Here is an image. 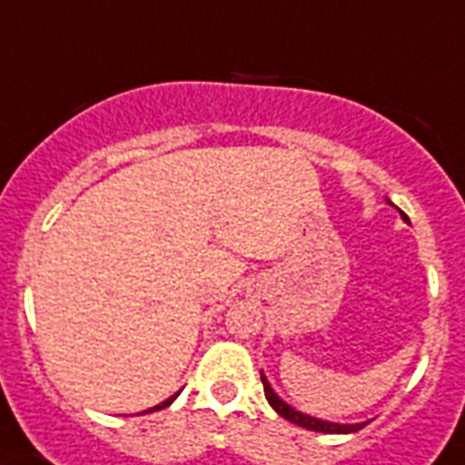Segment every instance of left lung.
<instances>
[{"mask_svg": "<svg viewBox=\"0 0 465 465\" xmlns=\"http://www.w3.org/2000/svg\"><path fill=\"white\" fill-rule=\"evenodd\" d=\"M389 204H393L391 200H386ZM401 212V210H398ZM401 217H403V222H408L411 224V219H408V214L405 212H401ZM261 381H262V389H265V398H268V403L272 405V411L277 412V415H282L284 420H290V422H294V425L299 427H306V430H311V432H323V434H352V432H360L361 427L367 425V422H354V425H340V422H331V420H321V418H313V415H306V412L297 411V408H292L287 401H282V398L277 396L275 389L270 386L268 376L262 374L261 371Z\"/></svg>", "mask_w": 465, "mask_h": 465, "instance_id": "1", "label": "left lung"}]
</instances>
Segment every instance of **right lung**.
I'll return each instance as SVG.
<instances>
[{
	"label": "right lung",
	"mask_w": 465,
	"mask_h": 465,
	"mask_svg": "<svg viewBox=\"0 0 465 465\" xmlns=\"http://www.w3.org/2000/svg\"><path fill=\"white\" fill-rule=\"evenodd\" d=\"M178 393H181V391H178ZM178 393H173V396L171 398H166V401H163V403H159V405H154V408H149L147 412H154V411H163V408H166V405H171L175 401V398H178Z\"/></svg>",
	"instance_id": "1"
}]
</instances>
